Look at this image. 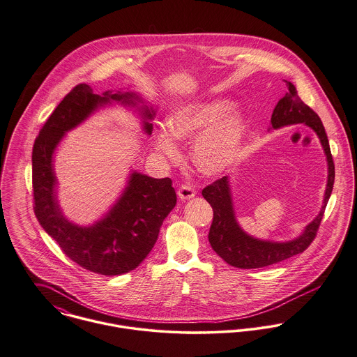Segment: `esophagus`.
<instances>
[{
  "mask_svg": "<svg viewBox=\"0 0 357 357\" xmlns=\"http://www.w3.org/2000/svg\"><path fill=\"white\" fill-rule=\"evenodd\" d=\"M195 194H196V192H195V190L191 185H181V187L178 188V191H177V195H178V197H180L181 200L192 199Z\"/></svg>",
  "mask_w": 357,
  "mask_h": 357,
  "instance_id": "1",
  "label": "esophagus"
}]
</instances>
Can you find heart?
<instances>
[{"instance_id":"1","label":"heart","mask_w":357,"mask_h":357,"mask_svg":"<svg viewBox=\"0 0 357 357\" xmlns=\"http://www.w3.org/2000/svg\"><path fill=\"white\" fill-rule=\"evenodd\" d=\"M231 109L227 99L187 103L167 119V130L155 133V147L172 160L180 157L174 140L191 142L195 166L207 176H217L238 161L247 132V119Z\"/></svg>"}]
</instances>
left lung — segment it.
Wrapping results in <instances>:
<instances>
[{
  "label": "left lung",
  "instance_id": "left-lung-1",
  "mask_svg": "<svg viewBox=\"0 0 357 357\" xmlns=\"http://www.w3.org/2000/svg\"><path fill=\"white\" fill-rule=\"evenodd\" d=\"M288 91L281 98L271 114L270 130H280L288 126L304 124L310 127L319 137L326 161H327V184L324 191V204L319 214L304 227L300 236L288 241L261 240L248 234L236 218L233 197L229 177L225 176L211 185L206 187L202 195L211 204L214 211L213 224L208 233V241L213 250L227 261L238 268H259L278 261L292 258L308 248L317 236L318 227L324 217V208L333 191L334 184V162L327 140V135L319 116L307 106L296 91L291 82H287Z\"/></svg>",
  "mask_w": 357,
  "mask_h": 357
}]
</instances>
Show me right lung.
Segmentation results:
<instances>
[{
    "mask_svg": "<svg viewBox=\"0 0 357 357\" xmlns=\"http://www.w3.org/2000/svg\"><path fill=\"white\" fill-rule=\"evenodd\" d=\"M114 103L135 109L144 133L151 135L157 109L137 93L105 91L98 96L89 84H79L54 109L33 149V211L40 227L68 258L102 275L126 274L146 259L177 202L169 177L153 178L132 170L119 199L94 224L83 227L65 217L59 202L54 153L69 130Z\"/></svg>",
    "mask_w": 357,
    "mask_h": 357,
    "instance_id": "1",
    "label": "right lung"
}]
</instances>
